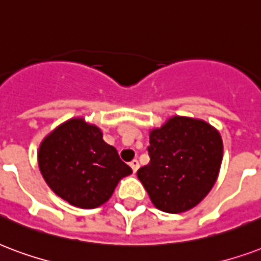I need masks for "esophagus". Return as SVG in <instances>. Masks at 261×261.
Instances as JSON below:
<instances>
[{
  "instance_id": "34e87169",
  "label": "esophagus",
  "mask_w": 261,
  "mask_h": 261,
  "mask_svg": "<svg viewBox=\"0 0 261 261\" xmlns=\"http://www.w3.org/2000/svg\"><path fill=\"white\" fill-rule=\"evenodd\" d=\"M130 166H131V169H133V171L134 173H137V170L140 169V163H138V160L134 159L133 162H130Z\"/></svg>"
}]
</instances>
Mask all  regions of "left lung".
<instances>
[{
	"label": "left lung",
	"instance_id": "8db88e82",
	"mask_svg": "<svg viewBox=\"0 0 261 261\" xmlns=\"http://www.w3.org/2000/svg\"><path fill=\"white\" fill-rule=\"evenodd\" d=\"M150 162L137 171L152 203L166 213L192 209L219 177L223 140L207 121L173 116L149 131Z\"/></svg>",
	"mask_w": 261,
	"mask_h": 261
}]
</instances>
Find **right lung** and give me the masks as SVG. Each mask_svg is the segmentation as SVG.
<instances>
[{"label": "right lung", "mask_w": 261, "mask_h": 261, "mask_svg": "<svg viewBox=\"0 0 261 261\" xmlns=\"http://www.w3.org/2000/svg\"><path fill=\"white\" fill-rule=\"evenodd\" d=\"M42 178L76 207L95 209L111 199L123 177L133 173L102 130L84 117L63 121L41 141L37 153Z\"/></svg>", "instance_id": "add662e5"}]
</instances>
